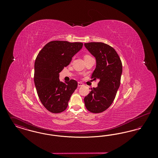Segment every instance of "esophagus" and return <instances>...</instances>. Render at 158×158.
Masks as SVG:
<instances>
[{
  "mask_svg": "<svg viewBox=\"0 0 158 158\" xmlns=\"http://www.w3.org/2000/svg\"><path fill=\"white\" fill-rule=\"evenodd\" d=\"M77 85H78V86H82L83 85V83L82 82H78Z\"/></svg>",
  "mask_w": 158,
  "mask_h": 158,
  "instance_id": "esophagus-1",
  "label": "esophagus"
}]
</instances>
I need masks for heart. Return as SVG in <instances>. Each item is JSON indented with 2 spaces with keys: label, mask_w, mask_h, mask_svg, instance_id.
<instances>
[{
  "label": "heart",
  "mask_w": 158,
  "mask_h": 158,
  "mask_svg": "<svg viewBox=\"0 0 158 158\" xmlns=\"http://www.w3.org/2000/svg\"><path fill=\"white\" fill-rule=\"evenodd\" d=\"M92 57V56L90 55H88V54H86L84 56V59H86V58H88V57Z\"/></svg>",
  "instance_id": "b5f03b06"
}]
</instances>
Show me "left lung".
Listing matches in <instances>:
<instances>
[{
    "label": "left lung",
    "instance_id": "1",
    "mask_svg": "<svg viewBox=\"0 0 158 158\" xmlns=\"http://www.w3.org/2000/svg\"><path fill=\"white\" fill-rule=\"evenodd\" d=\"M84 45L97 60L91 79L99 80L98 86L91 88L84 98L85 105L91 113H102L110 106L115 98L120 85L122 63L118 54L110 45L99 42Z\"/></svg>",
    "mask_w": 158,
    "mask_h": 158
}]
</instances>
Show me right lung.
Instances as JSON below:
<instances>
[{
  "mask_svg": "<svg viewBox=\"0 0 158 158\" xmlns=\"http://www.w3.org/2000/svg\"><path fill=\"white\" fill-rule=\"evenodd\" d=\"M82 46V43L52 41L38 54L34 64V83L40 101L51 113L64 111L77 87L73 79L66 83L60 82L59 73Z\"/></svg>",
  "mask_w": 158,
  "mask_h": 158,
  "instance_id": "add662e5",
  "label": "right lung"
}]
</instances>
